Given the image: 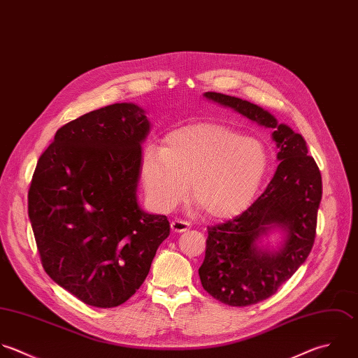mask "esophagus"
I'll list each match as a JSON object with an SVG mask.
<instances>
[{"instance_id": "1", "label": "esophagus", "mask_w": 358, "mask_h": 358, "mask_svg": "<svg viewBox=\"0 0 358 358\" xmlns=\"http://www.w3.org/2000/svg\"><path fill=\"white\" fill-rule=\"evenodd\" d=\"M191 229V224L185 220H173L171 222V230L174 233H182V231H187Z\"/></svg>"}]
</instances>
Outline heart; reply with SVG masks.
<instances>
[{
    "label": "heart",
    "instance_id": "heart-1",
    "mask_svg": "<svg viewBox=\"0 0 358 358\" xmlns=\"http://www.w3.org/2000/svg\"><path fill=\"white\" fill-rule=\"evenodd\" d=\"M269 167L266 145L217 124H196L169 134L163 149L142 156L146 195L160 212H170L188 195L212 217H230L255 196Z\"/></svg>",
    "mask_w": 358,
    "mask_h": 358
}]
</instances>
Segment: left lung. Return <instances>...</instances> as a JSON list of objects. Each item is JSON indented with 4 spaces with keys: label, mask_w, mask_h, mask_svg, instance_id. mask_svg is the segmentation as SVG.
<instances>
[{
    "label": "left lung",
    "mask_w": 358,
    "mask_h": 358,
    "mask_svg": "<svg viewBox=\"0 0 358 358\" xmlns=\"http://www.w3.org/2000/svg\"><path fill=\"white\" fill-rule=\"evenodd\" d=\"M205 97L230 107L271 128L279 148L280 164L264 194L241 215L209 226L199 278L203 289L231 307H247L273 296L310 255L322 198L321 171L304 138L290 127L247 100L216 92ZM272 227L287 231V241L276 253L256 247L257 238Z\"/></svg>",
    "instance_id": "8db88e82"
}]
</instances>
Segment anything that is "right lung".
Listing matches in <instances>:
<instances>
[{"label": "right lung", "mask_w": 358, "mask_h": 358, "mask_svg": "<svg viewBox=\"0 0 358 358\" xmlns=\"http://www.w3.org/2000/svg\"><path fill=\"white\" fill-rule=\"evenodd\" d=\"M148 132L141 107L115 103L62 125L34 169L27 213L41 265L87 306L131 299L170 234L167 217L136 201Z\"/></svg>", "instance_id": "1"}]
</instances>
